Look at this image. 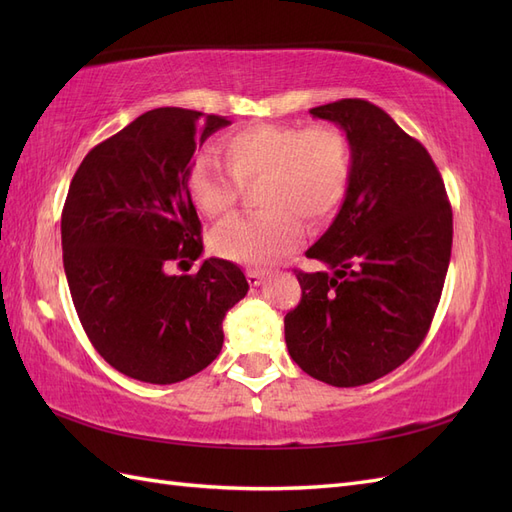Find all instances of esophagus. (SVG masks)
Segmentation results:
<instances>
[{"mask_svg": "<svg viewBox=\"0 0 512 512\" xmlns=\"http://www.w3.org/2000/svg\"><path fill=\"white\" fill-rule=\"evenodd\" d=\"M245 275H247V282H250V286H260L262 280H265V277L269 275V271H265V269H247Z\"/></svg>", "mask_w": 512, "mask_h": 512, "instance_id": "obj_1", "label": "esophagus"}]
</instances>
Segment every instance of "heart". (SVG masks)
Here are the masks:
<instances>
[{
	"label": "heart",
	"mask_w": 512,
	"mask_h": 512,
	"mask_svg": "<svg viewBox=\"0 0 512 512\" xmlns=\"http://www.w3.org/2000/svg\"><path fill=\"white\" fill-rule=\"evenodd\" d=\"M222 149L228 168L203 153L190 170L188 192L196 209L222 220L235 209L241 185L256 181V203L262 207L213 232L211 247L222 258L254 265L284 256L301 241V220L320 228L344 203L352 149L335 123L307 128L260 123L228 134Z\"/></svg>",
	"instance_id": "1"
}]
</instances>
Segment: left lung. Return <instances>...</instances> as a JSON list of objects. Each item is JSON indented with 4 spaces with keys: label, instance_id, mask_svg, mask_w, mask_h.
Segmentation results:
<instances>
[{
    "label": "left lung",
    "instance_id": "obj_1",
    "mask_svg": "<svg viewBox=\"0 0 512 512\" xmlns=\"http://www.w3.org/2000/svg\"><path fill=\"white\" fill-rule=\"evenodd\" d=\"M344 128L352 175L337 218L297 269L301 301L284 318L305 374L361 386L406 363L431 327L451 260L453 209L427 149L380 106L346 98L312 108Z\"/></svg>",
    "mask_w": 512,
    "mask_h": 512
}]
</instances>
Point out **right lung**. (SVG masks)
<instances>
[{"label": "right lung", "mask_w": 512, "mask_h": 512, "mask_svg": "<svg viewBox=\"0 0 512 512\" xmlns=\"http://www.w3.org/2000/svg\"><path fill=\"white\" fill-rule=\"evenodd\" d=\"M220 115L164 106L91 149L61 211L64 269L89 342L121 374L173 384L203 371L224 344L222 320L247 294L243 271L203 254L188 192L196 147L228 126Z\"/></svg>", "instance_id": "add662e5"}]
</instances>
